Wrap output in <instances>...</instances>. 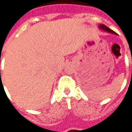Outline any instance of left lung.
<instances>
[{
	"label": "left lung",
	"mask_w": 132,
	"mask_h": 132,
	"mask_svg": "<svg viewBox=\"0 0 132 132\" xmlns=\"http://www.w3.org/2000/svg\"><path fill=\"white\" fill-rule=\"evenodd\" d=\"M98 27L100 28V29L103 30V31L109 32V33H111V34H114V35H116V33L115 32H113V31L112 29H111L108 28V27H106L105 25L100 24L98 25Z\"/></svg>",
	"instance_id": "8db88e82"
}]
</instances>
